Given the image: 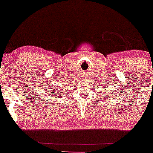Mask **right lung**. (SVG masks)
I'll use <instances>...</instances> for the list:
<instances>
[{"label":"right lung","mask_w":153,"mask_h":153,"mask_svg":"<svg viewBox=\"0 0 153 153\" xmlns=\"http://www.w3.org/2000/svg\"><path fill=\"white\" fill-rule=\"evenodd\" d=\"M48 93H51V94H49L50 96H52V97H54L56 98V89H53V87H51V88H50V90H48Z\"/></svg>","instance_id":"1"}]
</instances>
